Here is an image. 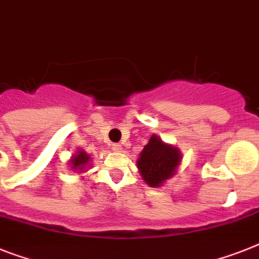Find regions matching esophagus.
<instances>
[{
	"instance_id": "1",
	"label": "esophagus",
	"mask_w": 259,
	"mask_h": 259,
	"mask_svg": "<svg viewBox=\"0 0 259 259\" xmlns=\"http://www.w3.org/2000/svg\"><path fill=\"white\" fill-rule=\"evenodd\" d=\"M112 149L114 150V151H121V150H122V146H121V145H119V143H113L112 145Z\"/></svg>"
}]
</instances>
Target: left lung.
Returning <instances> with one entry per match:
<instances>
[{
    "label": "left lung",
    "instance_id": "8db88e82",
    "mask_svg": "<svg viewBox=\"0 0 259 259\" xmlns=\"http://www.w3.org/2000/svg\"><path fill=\"white\" fill-rule=\"evenodd\" d=\"M180 159L179 149L164 143L158 136H151L137 159V166L150 187H160L175 175Z\"/></svg>",
    "mask_w": 259,
    "mask_h": 259
}]
</instances>
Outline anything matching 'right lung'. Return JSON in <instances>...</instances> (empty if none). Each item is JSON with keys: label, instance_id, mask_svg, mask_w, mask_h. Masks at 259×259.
<instances>
[{"label": "right lung", "instance_id": "1", "mask_svg": "<svg viewBox=\"0 0 259 259\" xmlns=\"http://www.w3.org/2000/svg\"><path fill=\"white\" fill-rule=\"evenodd\" d=\"M89 160H91V156H89L85 151L79 150V151H76L75 155L71 158L69 164L72 166L73 170L82 172V170H84L87 166H89Z\"/></svg>", "mask_w": 259, "mask_h": 259}]
</instances>
